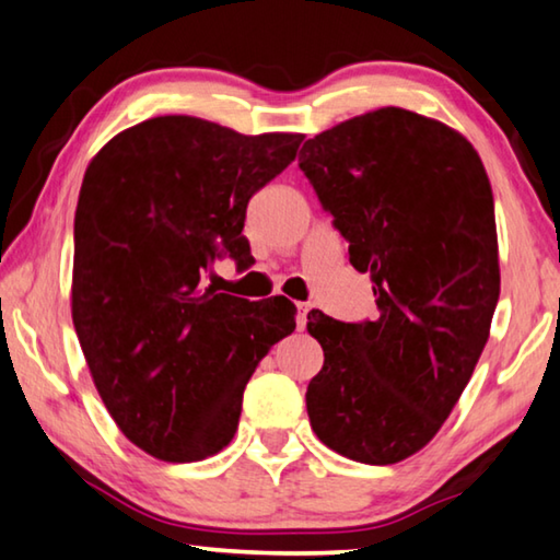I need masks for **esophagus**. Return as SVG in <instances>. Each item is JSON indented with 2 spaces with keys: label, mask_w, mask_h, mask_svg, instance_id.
<instances>
[{
  "label": "esophagus",
  "mask_w": 560,
  "mask_h": 560,
  "mask_svg": "<svg viewBox=\"0 0 560 560\" xmlns=\"http://www.w3.org/2000/svg\"><path fill=\"white\" fill-rule=\"evenodd\" d=\"M307 313H310V305L307 302H298V325L305 327L307 323Z\"/></svg>",
  "instance_id": "esophagus-1"
}]
</instances>
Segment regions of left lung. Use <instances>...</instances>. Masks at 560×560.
I'll return each mask as SVG.
<instances>
[{
    "label": "left lung",
    "instance_id": "1",
    "mask_svg": "<svg viewBox=\"0 0 560 560\" xmlns=\"http://www.w3.org/2000/svg\"><path fill=\"white\" fill-rule=\"evenodd\" d=\"M300 171L380 307L374 323L307 315L325 352L310 424L347 459L397 464L442 429L489 340L501 290L491 183L462 133L397 106L305 141Z\"/></svg>",
    "mask_w": 560,
    "mask_h": 560
}]
</instances>
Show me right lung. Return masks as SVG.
Wrapping results in <instances>:
<instances>
[{"label": "right lung", "instance_id": "right-lung-1", "mask_svg": "<svg viewBox=\"0 0 560 560\" xmlns=\"http://www.w3.org/2000/svg\"><path fill=\"white\" fill-rule=\"evenodd\" d=\"M302 139L159 116L89 163L73 218V327L108 415L155 459L200 462L231 444L247 380L295 329L285 298L253 305L208 285V272L220 255L247 260V200Z\"/></svg>", "mask_w": 560, "mask_h": 560}]
</instances>
